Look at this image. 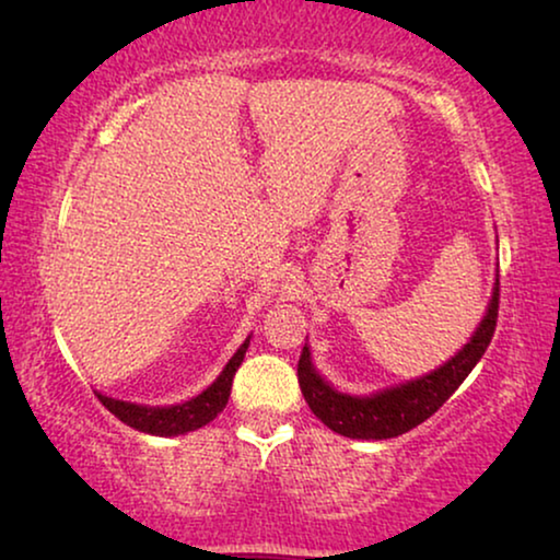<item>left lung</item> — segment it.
<instances>
[{
    "mask_svg": "<svg viewBox=\"0 0 560 560\" xmlns=\"http://www.w3.org/2000/svg\"><path fill=\"white\" fill-rule=\"evenodd\" d=\"M499 316V282L493 288L489 311H486L481 326H478L470 342L455 354L453 360L434 370V373L404 383V386L386 388L381 394L360 398L337 394L322 375L311 365L308 347H303L298 360V383H301L303 398L322 422L337 434L354 440H388L413 430L430 419L457 386L466 381L476 362L481 360L486 347L491 345L493 329Z\"/></svg>",
    "mask_w": 560,
    "mask_h": 560,
    "instance_id": "left-lung-1",
    "label": "left lung"
}]
</instances>
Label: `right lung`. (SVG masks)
I'll return each instance as SVG.
<instances>
[{"mask_svg":"<svg viewBox=\"0 0 560 560\" xmlns=\"http://www.w3.org/2000/svg\"><path fill=\"white\" fill-rule=\"evenodd\" d=\"M246 347H249V339L238 347L234 358L229 360V365L223 368V373L215 377V383L210 388L202 390L200 396L190 398V401L177 404V406H138V404H128V401H115V398L100 396L103 406L120 422H126L128 427H133L138 432L147 434H159V438H172V434H185L192 430H200L208 422L226 409L229 396H231V383H234V375L238 365H242Z\"/></svg>","mask_w":560,"mask_h":560,"instance_id":"obj_1","label":"right lung"}]
</instances>
